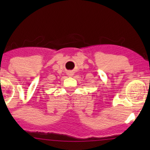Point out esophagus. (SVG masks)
<instances>
[{
	"instance_id": "34e87169",
	"label": "esophagus",
	"mask_w": 150,
	"mask_h": 150,
	"mask_svg": "<svg viewBox=\"0 0 150 150\" xmlns=\"http://www.w3.org/2000/svg\"><path fill=\"white\" fill-rule=\"evenodd\" d=\"M72 75H73V73H71V72H70V73H68V75H70V76H71Z\"/></svg>"
}]
</instances>
